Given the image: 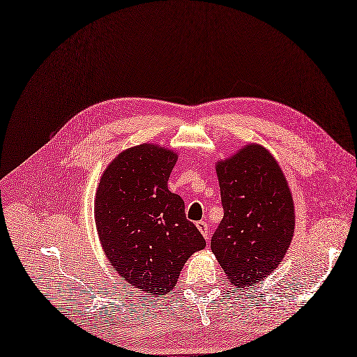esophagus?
<instances>
[{"label":"esophagus","instance_id":"1","mask_svg":"<svg viewBox=\"0 0 357 357\" xmlns=\"http://www.w3.org/2000/svg\"><path fill=\"white\" fill-rule=\"evenodd\" d=\"M197 227H198V230L201 231V235L204 236V239L208 241V239H210V227H208L207 222H204V220L197 222Z\"/></svg>","mask_w":357,"mask_h":357}]
</instances>
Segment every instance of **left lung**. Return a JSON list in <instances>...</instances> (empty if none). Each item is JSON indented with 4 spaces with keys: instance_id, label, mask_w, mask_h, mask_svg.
Instances as JSON below:
<instances>
[{
    "instance_id": "left-lung-1",
    "label": "left lung",
    "mask_w": 357,
    "mask_h": 357,
    "mask_svg": "<svg viewBox=\"0 0 357 357\" xmlns=\"http://www.w3.org/2000/svg\"><path fill=\"white\" fill-rule=\"evenodd\" d=\"M223 219L211 238L229 283L248 289L270 275L294 234V204L287 179L273 154L246 144L215 163Z\"/></svg>"
}]
</instances>
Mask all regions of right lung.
<instances>
[{
	"label": "right lung",
	"mask_w": 357,
	"mask_h": 357,
	"mask_svg": "<svg viewBox=\"0 0 357 357\" xmlns=\"http://www.w3.org/2000/svg\"><path fill=\"white\" fill-rule=\"evenodd\" d=\"M175 150L144 143L121 151L100 176L95 222L122 282L158 296L172 290L188 258L206 248L183 199L167 190Z\"/></svg>",
	"instance_id": "right-lung-1"
}]
</instances>
